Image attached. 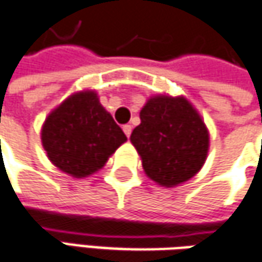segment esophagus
Here are the masks:
<instances>
[{
  "mask_svg": "<svg viewBox=\"0 0 262 262\" xmlns=\"http://www.w3.org/2000/svg\"><path fill=\"white\" fill-rule=\"evenodd\" d=\"M123 132H124V135H126L127 138H130V133H132L130 124H124V126H123Z\"/></svg>",
  "mask_w": 262,
  "mask_h": 262,
  "instance_id": "obj_1",
  "label": "esophagus"
}]
</instances>
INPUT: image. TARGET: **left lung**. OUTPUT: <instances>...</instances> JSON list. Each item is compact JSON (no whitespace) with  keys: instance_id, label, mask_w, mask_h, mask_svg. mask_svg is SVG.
Segmentation results:
<instances>
[{"instance_id":"8db88e82","label":"left lung","mask_w":262,"mask_h":262,"mask_svg":"<svg viewBox=\"0 0 262 262\" xmlns=\"http://www.w3.org/2000/svg\"><path fill=\"white\" fill-rule=\"evenodd\" d=\"M130 135L145 174L162 187H177L204 165L210 135L203 117L183 95L149 97Z\"/></svg>"}]
</instances>
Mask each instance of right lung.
<instances>
[{
	"label": "right lung",
	"instance_id": "right-lung-1",
	"mask_svg": "<svg viewBox=\"0 0 262 262\" xmlns=\"http://www.w3.org/2000/svg\"><path fill=\"white\" fill-rule=\"evenodd\" d=\"M40 138L50 162L74 178L101 169L127 140L93 90L74 93L53 108Z\"/></svg>",
	"mask_w": 262,
	"mask_h": 262
}]
</instances>
